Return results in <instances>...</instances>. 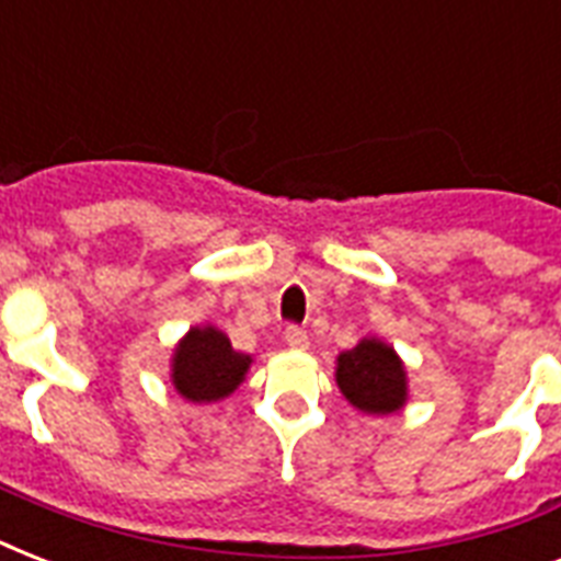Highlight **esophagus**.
Here are the masks:
<instances>
[{
  "label": "esophagus",
  "mask_w": 561,
  "mask_h": 561,
  "mask_svg": "<svg viewBox=\"0 0 561 561\" xmlns=\"http://www.w3.org/2000/svg\"><path fill=\"white\" fill-rule=\"evenodd\" d=\"M285 343H288L290 350H308V334L299 325H288L285 329Z\"/></svg>",
  "instance_id": "esophagus-1"
}]
</instances>
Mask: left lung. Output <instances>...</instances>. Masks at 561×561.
Masks as SVG:
<instances>
[{
  "label": "left lung",
  "mask_w": 561,
  "mask_h": 561,
  "mask_svg": "<svg viewBox=\"0 0 561 561\" xmlns=\"http://www.w3.org/2000/svg\"><path fill=\"white\" fill-rule=\"evenodd\" d=\"M334 381L352 408L369 416L399 413L410 399L408 369L399 352L381 337H364L334 360Z\"/></svg>",
  "instance_id": "1"
}]
</instances>
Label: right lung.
I'll use <instances>...</instances> for the list:
<instances>
[{
    "instance_id": "1",
    "label": "right lung",
    "mask_w": 561,
    "mask_h": 561,
    "mask_svg": "<svg viewBox=\"0 0 561 561\" xmlns=\"http://www.w3.org/2000/svg\"><path fill=\"white\" fill-rule=\"evenodd\" d=\"M253 367V355H241L215 325H192L171 355V383L192 404H211L232 396Z\"/></svg>"
}]
</instances>
